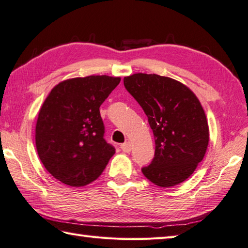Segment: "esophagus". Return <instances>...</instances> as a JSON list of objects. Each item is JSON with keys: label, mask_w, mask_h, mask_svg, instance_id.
I'll list each match as a JSON object with an SVG mask.
<instances>
[{"label": "esophagus", "mask_w": 248, "mask_h": 248, "mask_svg": "<svg viewBox=\"0 0 248 248\" xmlns=\"http://www.w3.org/2000/svg\"><path fill=\"white\" fill-rule=\"evenodd\" d=\"M120 148L123 149V151H124V152H130L131 149H132V146H131L130 141H125V143H124L120 146Z\"/></svg>", "instance_id": "1"}]
</instances>
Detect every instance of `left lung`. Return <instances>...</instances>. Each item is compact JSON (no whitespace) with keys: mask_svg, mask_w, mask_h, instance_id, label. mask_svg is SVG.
<instances>
[{"mask_svg":"<svg viewBox=\"0 0 248 248\" xmlns=\"http://www.w3.org/2000/svg\"><path fill=\"white\" fill-rule=\"evenodd\" d=\"M124 85L144 109L155 135V157L141 168L155 186L183 182L202 161L209 144L204 110L195 93L173 78L135 73Z\"/></svg>","mask_w":248,"mask_h":248,"instance_id":"left-lung-1","label":"left lung"}]
</instances>
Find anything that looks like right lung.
<instances>
[{
	"mask_svg": "<svg viewBox=\"0 0 248 248\" xmlns=\"http://www.w3.org/2000/svg\"><path fill=\"white\" fill-rule=\"evenodd\" d=\"M120 78L89 76L52 89L36 124V148L46 170L62 183L84 186L101 175L115 148L104 140L101 105Z\"/></svg>",
	"mask_w": 248,
	"mask_h": 248,
	"instance_id": "1",
	"label": "right lung"
}]
</instances>
